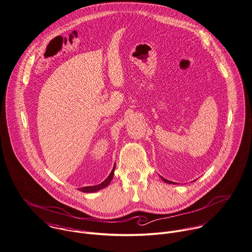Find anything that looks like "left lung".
<instances>
[{
  "mask_svg": "<svg viewBox=\"0 0 252 252\" xmlns=\"http://www.w3.org/2000/svg\"><path fill=\"white\" fill-rule=\"evenodd\" d=\"M162 180H163L165 183H168V184H175V183H172V182H170V181H168V180H166V179H164V178H162Z\"/></svg>",
  "mask_w": 252,
  "mask_h": 252,
  "instance_id": "left-lung-1",
  "label": "left lung"
}]
</instances>
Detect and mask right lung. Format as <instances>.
I'll return each mask as SVG.
<instances>
[{"instance_id":"add662e5","label":"right lung","mask_w":252,"mask_h":252,"mask_svg":"<svg viewBox=\"0 0 252 252\" xmlns=\"http://www.w3.org/2000/svg\"><path fill=\"white\" fill-rule=\"evenodd\" d=\"M115 168H116V165L114 166V168H113V170H112L111 174L109 175V177H108V178H107L103 183H101L100 185L93 186V187H85V188H81V189H79V190H80V191H82V192L90 193V192H95V191H98V190H100V189H102L106 188V187L111 183V181H112V179H113V177H114Z\"/></svg>"}]
</instances>
